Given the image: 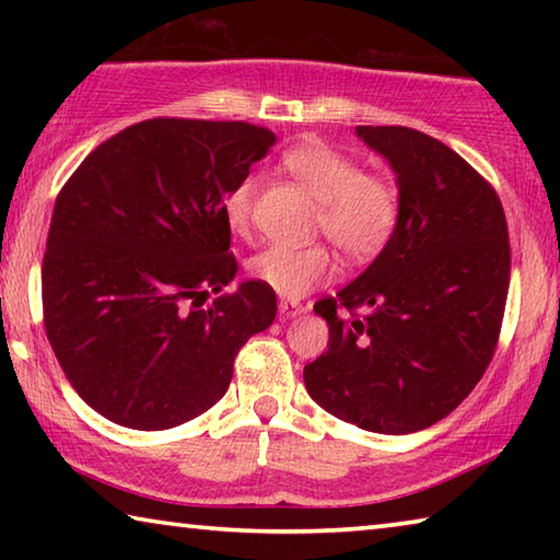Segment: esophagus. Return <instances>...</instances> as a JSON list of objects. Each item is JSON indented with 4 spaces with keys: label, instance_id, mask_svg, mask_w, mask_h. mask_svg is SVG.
Returning a JSON list of instances; mask_svg holds the SVG:
<instances>
[{
    "label": "esophagus",
    "instance_id": "esophagus-1",
    "mask_svg": "<svg viewBox=\"0 0 560 560\" xmlns=\"http://www.w3.org/2000/svg\"><path fill=\"white\" fill-rule=\"evenodd\" d=\"M303 308L299 301H287V299H281L279 301V314H281V318H296V316H301L303 314Z\"/></svg>",
    "mask_w": 560,
    "mask_h": 560
}]
</instances>
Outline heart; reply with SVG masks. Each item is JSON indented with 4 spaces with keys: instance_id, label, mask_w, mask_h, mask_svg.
Instances as JSON below:
<instances>
[{
    "instance_id": "heart-1",
    "label": "heart",
    "mask_w": 560,
    "mask_h": 560,
    "mask_svg": "<svg viewBox=\"0 0 560 560\" xmlns=\"http://www.w3.org/2000/svg\"><path fill=\"white\" fill-rule=\"evenodd\" d=\"M283 165L320 202V230L348 257L365 259L390 240L397 220V192L387 179L360 173V165L343 150L306 140L291 148ZM257 179H240L226 195L224 217L234 232H244L252 220ZM336 261L326 246L273 244L252 261V277L283 299H301L330 281Z\"/></svg>"
}]
</instances>
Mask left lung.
<instances>
[{"mask_svg": "<svg viewBox=\"0 0 560 560\" xmlns=\"http://www.w3.org/2000/svg\"><path fill=\"white\" fill-rule=\"evenodd\" d=\"M355 136L395 173L390 240L355 281L318 301L328 353L308 395L360 430L410 434L447 417L485 375L504 318L511 254L494 189L440 140L402 126ZM365 305L363 319L335 314Z\"/></svg>", "mask_w": 560, "mask_h": 560, "instance_id": "obj_1", "label": "left lung"}]
</instances>
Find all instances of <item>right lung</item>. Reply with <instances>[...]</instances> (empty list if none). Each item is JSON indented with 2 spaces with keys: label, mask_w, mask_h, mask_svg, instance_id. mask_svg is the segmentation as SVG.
Instances as JSON below:
<instances>
[{
  "label": "right lung",
  "mask_w": 560,
  "mask_h": 560,
  "mask_svg": "<svg viewBox=\"0 0 560 560\" xmlns=\"http://www.w3.org/2000/svg\"><path fill=\"white\" fill-rule=\"evenodd\" d=\"M273 143L249 122L143 120L93 150L56 197L46 336L106 420L170 430L207 412L246 338L273 324L264 283L222 293L236 277L226 195Z\"/></svg>",
  "instance_id": "add662e5"
}]
</instances>
